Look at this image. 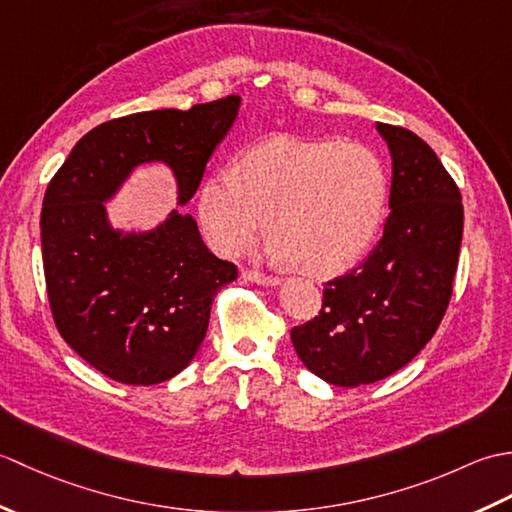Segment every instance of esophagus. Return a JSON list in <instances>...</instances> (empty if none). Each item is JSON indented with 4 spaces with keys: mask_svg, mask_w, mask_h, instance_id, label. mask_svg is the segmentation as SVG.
<instances>
[{
    "mask_svg": "<svg viewBox=\"0 0 512 512\" xmlns=\"http://www.w3.org/2000/svg\"><path fill=\"white\" fill-rule=\"evenodd\" d=\"M242 279L253 281V284H259V286H279L281 284L279 277H270V275L259 273V270H250V268L242 270Z\"/></svg>",
    "mask_w": 512,
    "mask_h": 512,
    "instance_id": "esophagus-1",
    "label": "esophagus"
}]
</instances>
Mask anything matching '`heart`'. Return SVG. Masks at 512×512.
Wrapping results in <instances>:
<instances>
[{
  "mask_svg": "<svg viewBox=\"0 0 512 512\" xmlns=\"http://www.w3.org/2000/svg\"><path fill=\"white\" fill-rule=\"evenodd\" d=\"M387 200L389 173L369 147L279 136L204 180L200 220L220 253L242 250L264 224L273 262L332 277L365 255Z\"/></svg>",
  "mask_w": 512,
  "mask_h": 512,
  "instance_id": "1",
  "label": "heart"
}]
</instances>
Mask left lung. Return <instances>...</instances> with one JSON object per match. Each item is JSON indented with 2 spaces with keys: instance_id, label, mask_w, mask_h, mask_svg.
I'll list each match as a JSON object with an SVG mask.
<instances>
[{
  "instance_id": "1",
  "label": "left lung",
  "mask_w": 512,
  "mask_h": 512,
  "mask_svg": "<svg viewBox=\"0 0 512 512\" xmlns=\"http://www.w3.org/2000/svg\"><path fill=\"white\" fill-rule=\"evenodd\" d=\"M391 154L389 217L365 262L330 279L319 317L290 330L312 374L339 387L383 380L436 334L458 270V184L420 136L376 123Z\"/></svg>"
}]
</instances>
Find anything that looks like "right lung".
<instances>
[{
  "mask_svg": "<svg viewBox=\"0 0 512 512\" xmlns=\"http://www.w3.org/2000/svg\"><path fill=\"white\" fill-rule=\"evenodd\" d=\"M239 96L114 118L85 134L54 173L41 209V253L59 334L83 361L125 385H158L187 367L206 336L213 297L237 279L173 209L154 231L112 228L105 202L138 165L165 162L178 204L233 127Z\"/></svg>",
  "mask_w": 512,
  "mask_h": 512,
  "instance_id": "1",
  "label": "right lung"
}]
</instances>
